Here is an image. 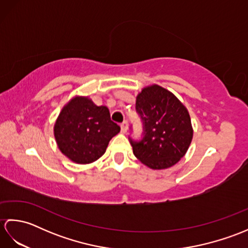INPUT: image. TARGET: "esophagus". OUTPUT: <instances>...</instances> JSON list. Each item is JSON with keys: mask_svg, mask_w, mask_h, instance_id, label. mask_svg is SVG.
Instances as JSON below:
<instances>
[{"mask_svg": "<svg viewBox=\"0 0 248 248\" xmlns=\"http://www.w3.org/2000/svg\"><path fill=\"white\" fill-rule=\"evenodd\" d=\"M120 128H121V132H123V133L127 132V130H128V121H124V123L120 124Z\"/></svg>", "mask_w": 248, "mask_h": 248, "instance_id": "34e87169", "label": "esophagus"}]
</instances>
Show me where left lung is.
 <instances>
[{"label":"left lung","instance_id":"1","mask_svg":"<svg viewBox=\"0 0 248 248\" xmlns=\"http://www.w3.org/2000/svg\"><path fill=\"white\" fill-rule=\"evenodd\" d=\"M136 110L143 120L144 138L140 141L130 139L134 155L151 170L177 164L193 139L187 108L172 93L152 84L136 96Z\"/></svg>","mask_w":248,"mask_h":248}]
</instances>
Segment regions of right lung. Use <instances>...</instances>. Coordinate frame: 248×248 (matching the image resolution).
Returning a JSON list of instances; mask_svg holds the SVG:
<instances>
[{
	"label": "right lung",
	"instance_id": "add662e5",
	"mask_svg": "<svg viewBox=\"0 0 248 248\" xmlns=\"http://www.w3.org/2000/svg\"><path fill=\"white\" fill-rule=\"evenodd\" d=\"M120 132L110 120L109 110L92 99L76 96L69 100L54 124V138L59 149L77 164H89L101 157L109 140Z\"/></svg>",
	"mask_w": 248,
	"mask_h": 248
}]
</instances>
